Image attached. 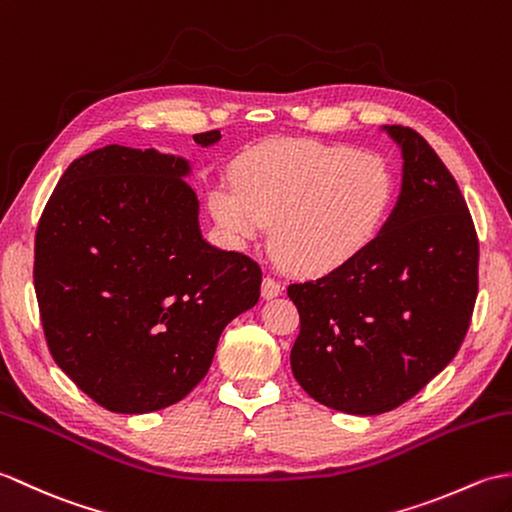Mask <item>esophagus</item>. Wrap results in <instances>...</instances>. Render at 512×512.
Wrapping results in <instances>:
<instances>
[{"mask_svg":"<svg viewBox=\"0 0 512 512\" xmlns=\"http://www.w3.org/2000/svg\"><path fill=\"white\" fill-rule=\"evenodd\" d=\"M280 291H282L280 280L271 278V276H267V278L263 280V298H267V300L276 298V295H280Z\"/></svg>","mask_w":512,"mask_h":512,"instance_id":"esophagus-1","label":"esophagus"}]
</instances>
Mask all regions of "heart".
I'll use <instances>...</instances> for the list:
<instances>
[{
    "label": "heart",
    "instance_id": "b5f03b06",
    "mask_svg": "<svg viewBox=\"0 0 512 512\" xmlns=\"http://www.w3.org/2000/svg\"><path fill=\"white\" fill-rule=\"evenodd\" d=\"M238 192L221 188L212 210L223 230L247 241L271 223V245L287 265L331 271L383 230L396 184L383 157L350 144L274 140L236 168Z\"/></svg>",
    "mask_w": 512,
    "mask_h": 512
}]
</instances>
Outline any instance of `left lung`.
<instances>
[{
    "label": "left lung",
    "instance_id": "obj_1",
    "mask_svg": "<svg viewBox=\"0 0 512 512\" xmlns=\"http://www.w3.org/2000/svg\"><path fill=\"white\" fill-rule=\"evenodd\" d=\"M403 188L379 236L326 276L293 282V377L359 416L410 401L456 357L478 298L480 243L456 179L423 135L392 124Z\"/></svg>",
    "mask_w": 512,
    "mask_h": 512
}]
</instances>
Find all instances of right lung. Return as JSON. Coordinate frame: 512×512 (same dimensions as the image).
Masks as SVG:
<instances>
[{"label":"right lung","mask_w":512,"mask_h":512,"mask_svg":"<svg viewBox=\"0 0 512 512\" xmlns=\"http://www.w3.org/2000/svg\"><path fill=\"white\" fill-rule=\"evenodd\" d=\"M221 131L197 133L201 146ZM188 162L109 144L78 157L34 234L50 355L100 407L146 414L206 377L223 328L260 295L256 260L208 245Z\"/></svg>","instance_id":"1"}]
</instances>
